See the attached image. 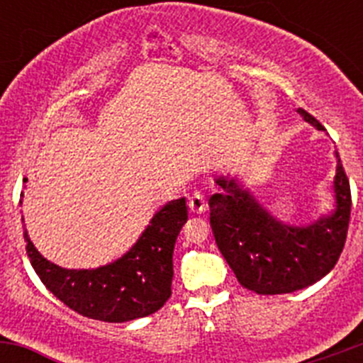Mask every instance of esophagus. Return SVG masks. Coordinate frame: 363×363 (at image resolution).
Returning <instances> with one entry per match:
<instances>
[{
  "label": "esophagus",
  "mask_w": 363,
  "mask_h": 363,
  "mask_svg": "<svg viewBox=\"0 0 363 363\" xmlns=\"http://www.w3.org/2000/svg\"><path fill=\"white\" fill-rule=\"evenodd\" d=\"M189 211L193 214H203L207 211V202H205V196L200 191H195L189 196Z\"/></svg>",
  "instance_id": "34e87169"
}]
</instances>
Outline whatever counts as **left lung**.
<instances>
[{
  "instance_id": "obj_1",
  "label": "left lung",
  "mask_w": 363,
  "mask_h": 363,
  "mask_svg": "<svg viewBox=\"0 0 363 363\" xmlns=\"http://www.w3.org/2000/svg\"><path fill=\"white\" fill-rule=\"evenodd\" d=\"M316 130L320 123L303 108L296 111ZM332 182L334 203L327 214L307 225H288L270 214L239 177L219 175V193L208 199L216 244L237 281L258 295L303 290L327 276L337 263L351 212L350 181L339 152Z\"/></svg>"
}]
</instances>
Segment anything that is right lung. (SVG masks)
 Returning <instances> with one entry per match:
<instances>
[{
	"label": "right lung",
	"instance_id": "1",
	"mask_svg": "<svg viewBox=\"0 0 363 363\" xmlns=\"http://www.w3.org/2000/svg\"><path fill=\"white\" fill-rule=\"evenodd\" d=\"M186 221V199L161 205L130 250L96 269H63L49 262L24 228L26 251L40 281L69 309L91 320L124 323L156 313L170 298L172 256Z\"/></svg>",
	"mask_w": 363,
	"mask_h": 363
}]
</instances>
